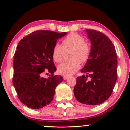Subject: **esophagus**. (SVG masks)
<instances>
[{"label":"esophagus","mask_w":130,"mask_h":130,"mask_svg":"<svg viewBox=\"0 0 130 130\" xmlns=\"http://www.w3.org/2000/svg\"><path fill=\"white\" fill-rule=\"evenodd\" d=\"M69 76H64V77H63V78H64V80H67V79H69Z\"/></svg>","instance_id":"34e87169"}]
</instances>
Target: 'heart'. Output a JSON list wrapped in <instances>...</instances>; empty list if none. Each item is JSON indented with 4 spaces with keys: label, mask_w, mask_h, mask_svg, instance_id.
Instances as JSON below:
<instances>
[{
    "label": "heart",
    "mask_w": 130,
    "mask_h": 130,
    "mask_svg": "<svg viewBox=\"0 0 130 130\" xmlns=\"http://www.w3.org/2000/svg\"><path fill=\"white\" fill-rule=\"evenodd\" d=\"M63 46L56 44L53 49V58L56 63H60L63 59L65 52L72 50L70 61H64L57 67L58 73L64 76L72 75L80 67L81 63H84L90 57L91 48L85 39L77 33L72 32L63 40Z\"/></svg>",
    "instance_id": "heart-1"
}]
</instances>
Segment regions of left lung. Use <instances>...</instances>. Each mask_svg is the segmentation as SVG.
Masks as SVG:
<instances>
[{
  "instance_id": "obj_1",
  "label": "left lung",
  "mask_w": 130,
  "mask_h": 130,
  "mask_svg": "<svg viewBox=\"0 0 130 130\" xmlns=\"http://www.w3.org/2000/svg\"><path fill=\"white\" fill-rule=\"evenodd\" d=\"M85 31L91 42V53L81 70L86 75L77 77L73 92L79 102L97 105L112 93L117 81V55L112 42L104 34L93 29Z\"/></svg>"
}]
</instances>
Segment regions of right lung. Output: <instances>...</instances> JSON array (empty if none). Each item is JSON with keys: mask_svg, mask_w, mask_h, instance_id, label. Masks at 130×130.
Returning a JSON list of instances; mask_svg holds the SVG:
<instances>
[{"mask_svg": "<svg viewBox=\"0 0 130 130\" xmlns=\"http://www.w3.org/2000/svg\"><path fill=\"white\" fill-rule=\"evenodd\" d=\"M66 34L40 30L19 41L14 56L13 84L19 99L28 107L37 109L50 104L56 86L63 80L53 75L56 67L52 53L58 39ZM45 69L52 74L48 79L40 76Z\"/></svg>", "mask_w": 130, "mask_h": 130, "instance_id": "right-lung-1", "label": "right lung"}]
</instances>
